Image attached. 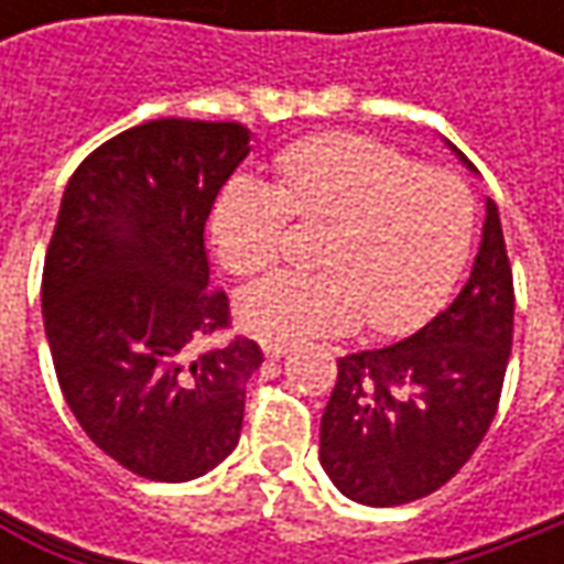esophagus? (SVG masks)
<instances>
[{
    "label": "esophagus",
    "instance_id": "1",
    "mask_svg": "<svg viewBox=\"0 0 564 564\" xmlns=\"http://www.w3.org/2000/svg\"><path fill=\"white\" fill-rule=\"evenodd\" d=\"M260 345H263V355L272 360H279L282 355H289V351H292V341H289V338H263Z\"/></svg>",
    "mask_w": 564,
    "mask_h": 564
}]
</instances>
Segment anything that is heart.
Wrapping results in <instances>:
<instances>
[{
	"mask_svg": "<svg viewBox=\"0 0 564 564\" xmlns=\"http://www.w3.org/2000/svg\"><path fill=\"white\" fill-rule=\"evenodd\" d=\"M292 219L319 231L314 267L250 285L241 319L263 336L341 333L364 316L379 336L417 329L465 270L477 204L462 175L426 169L360 134L292 143L275 160V187L231 178L213 209V245L235 275L272 270Z\"/></svg>",
	"mask_w": 564,
	"mask_h": 564,
	"instance_id": "heart-1",
	"label": "heart"
}]
</instances>
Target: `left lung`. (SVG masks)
<instances>
[{
	"label": "left lung",
	"instance_id": "left-lung-1",
	"mask_svg": "<svg viewBox=\"0 0 564 564\" xmlns=\"http://www.w3.org/2000/svg\"><path fill=\"white\" fill-rule=\"evenodd\" d=\"M511 323L509 250L499 209L487 200L484 238L462 294L404 341L338 358L319 421V465L329 480L377 509L448 484L496 417Z\"/></svg>",
	"mask_w": 564,
	"mask_h": 564
}]
</instances>
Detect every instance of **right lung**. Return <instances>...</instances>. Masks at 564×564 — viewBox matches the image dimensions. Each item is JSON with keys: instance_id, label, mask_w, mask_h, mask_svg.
<instances>
[{"instance_id": "add662e5", "label": "right lung", "mask_w": 564, "mask_h": 564, "mask_svg": "<svg viewBox=\"0 0 564 564\" xmlns=\"http://www.w3.org/2000/svg\"><path fill=\"white\" fill-rule=\"evenodd\" d=\"M248 153L238 121H143L97 147L62 194L43 263L58 389L84 433L147 480L204 477L241 436L260 345H197L231 326L204 228Z\"/></svg>"}]
</instances>
